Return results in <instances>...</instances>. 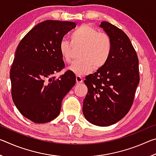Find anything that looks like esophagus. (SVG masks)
<instances>
[{"instance_id":"obj_1","label":"esophagus","mask_w":156,"mask_h":156,"mask_svg":"<svg viewBox=\"0 0 156 156\" xmlns=\"http://www.w3.org/2000/svg\"><path fill=\"white\" fill-rule=\"evenodd\" d=\"M76 83L77 84H80V83H82L83 82V78L81 77L79 75H77L76 76Z\"/></svg>"}]
</instances>
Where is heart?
<instances>
[{
	"instance_id": "obj_1",
	"label": "heart",
	"mask_w": 156,
	"mask_h": 156,
	"mask_svg": "<svg viewBox=\"0 0 156 156\" xmlns=\"http://www.w3.org/2000/svg\"><path fill=\"white\" fill-rule=\"evenodd\" d=\"M70 38L71 42L62 39L58 46L60 56L67 63L73 58V47H81L79 52L80 58L69 67L70 72L85 75L94 68L99 69L106 65L112 50V42L107 34L100 32L89 25H83L73 31Z\"/></svg>"
}]
</instances>
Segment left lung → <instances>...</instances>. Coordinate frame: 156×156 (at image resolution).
Masks as SVG:
<instances>
[{
    "mask_svg": "<svg viewBox=\"0 0 156 156\" xmlns=\"http://www.w3.org/2000/svg\"><path fill=\"white\" fill-rule=\"evenodd\" d=\"M100 27L111 38L112 50L106 65L85 77L88 93L83 112L89 122L105 126L118 122L130 110L140 82L139 60L122 30L107 21Z\"/></svg>",
    "mask_w": 156,
    "mask_h": 156,
    "instance_id": "8db88e82",
    "label": "left lung"
}]
</instances>
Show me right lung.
I'll return each mask as SVG.
<instances>
[{"label": "right lung", "mask_w": 156, "mask_h": 156, "mask_svg": "<svg viewBox=\"0 0 156 156\" xmlns=\"http://www.w3.org/2000/svg\"><path fill=\"white\" fill-rule=\"evenodd\" d=\"M76 27L69 21L48 20L36 25L18 44L10 70L12 96L21 114L35 123L59 115L63 98L76 84V75L65 67L58 46Z\"/></svg>", "instance_id": "1"}]
</instances>
